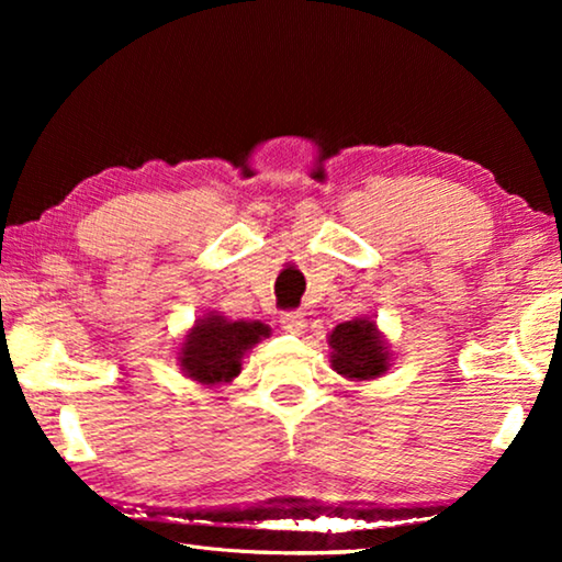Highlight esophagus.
I'll use <instances>...</instances> for the list:
<instances>
[{
    "label": "esophagus",
    "mask_w": 562,
    "mask_h": 562,
    "mask_svg": "<svg viewBox=\"0 0 562 562\" xmlns=\"http://www.w3.org/2000/svg\"><path fill=\"white\" fill-rule=\"evenodd\" d=\"M281 327L286 329V333H291V335H302L304 327H306L304 314H302V312H286V314H281Z\"/></svg>",
    "instance_id": "34e87169"
}]
</instances>
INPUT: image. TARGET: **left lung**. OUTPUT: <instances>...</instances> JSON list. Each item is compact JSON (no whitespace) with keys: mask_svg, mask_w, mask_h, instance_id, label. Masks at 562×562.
I'll return each instance as SVG.
<instances>
[{"mask_svg":"<svg viewBox=\"0 0 562 562\" xmlns=\"http://www.w3.org/2000/svg\"><path fill=\"white\" fill-rule=\"evenodd\" d=\"M329 366L348 381L381 379L391 368V345L375 325L373 314H360L327 335Z\"/></svg>","mask_w":562,"mask_h":562,"instance_id":"left-lung-1","label":"left lung"}]
</instances>
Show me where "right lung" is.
<instances>
[{
    "label": "right lung",
    "instance_id": "right-lung-1",
    "mask_svg": "<svg viewBox=\"0 0 562 562\" xmlns=\"http://www.w3.org/2000/svg\"><path fill=\"white\" fill-rule=\"evenodd\" d=\"M271 335V327L258 319H227L217 310L202 314L179 345L176 360L181 373L199 386H227L243 371V358L260 340Z\"/></svg>",
    "mask_w": 562,
    "mask_h": 562
}]
</instances>
